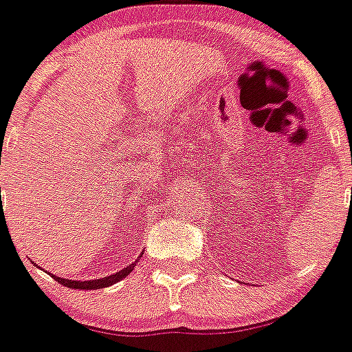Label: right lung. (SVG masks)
<instances>
[{
  "mask_svg": "<svg viewBox=\"0 0 352 352\" xmlns=\"http://www.w3.org/2000/svg\"><path fill=\"white\" fill-rule=\"evenodd\" d=\"M136 261L133 264H129L128 267H124V270L117 271V273L110 274V276H103V278H98V280H86V282H81V280H65V278H60V276H56V274H52V278L56 280L58 283H62V285L69 287V289H79V290H95V289H105V287H110L113 285V283L120 282L122 278H126L129 273L133 271V267H135Z\"/></svg>",
  "mask_w": 352,
  "mask_h": 352,
  "instance_id": "add662e5",
  "label": "right lung"
}]
</instances>
